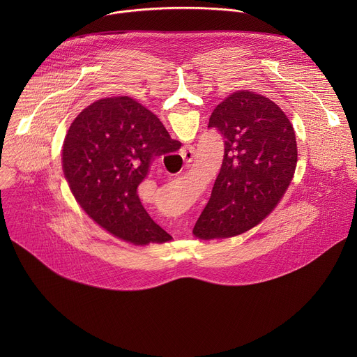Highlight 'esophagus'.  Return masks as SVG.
<instances>
[{
	"mask_svg": "<svg viewBox=\"0 0 357 357\" xmlns=\"http://www.w3.org/2000/svg\"><path fill=\"white\" fill-rule=\"evenodd\" d=\"M195 146H192V145H188V146H185V148H182L181 149V157H182V160L185 161V162H192L193 161V158H195Z\"/></svg>",
	"mask_w": 357,
	"mask_h": 357,
	"instance_id": "1",
	"label": "esophagus"
}]
</instances>
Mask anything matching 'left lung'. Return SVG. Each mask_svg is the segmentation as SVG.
I'll list each match as a JSON object with an SVG mask.
<instances>
[{
  "label": "left lung",
  "instance_id": "8db88e82",
  "mask_svg": "<svg viewBox=\"0 0 357 357\" xmlns=\"http://www.w3.org/2000/svg\"><path fill=\"white\" fill-rule=\"evenodd\" d=\"M209 127L223 135L225 155L193 236L230 238L260 225L281 202L296 168V138L274 101L248 90L219 103Z\"/></svg>",
  "mask_w": 357,
  "mask_h": 357
}]
</instances>
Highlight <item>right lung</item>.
<instances>
[{"mask_svg": "<svg viewBox=\"0 0 357 357\" xmlns=\"http://www.w3.org/2000/svg\"><path fill=\"white\" fill-rule=\"evenodd\" d=\"M172 139L161 120L128 96L105 97L70 124L62 169L84 213L110 234L135 245L172 237L149 218L138 197L152 158L167 154Z\"/></svg>", "mask_w": 357, "mask_h": 357, "instance_id": "1", "label": "right lung"}]
</instances>
